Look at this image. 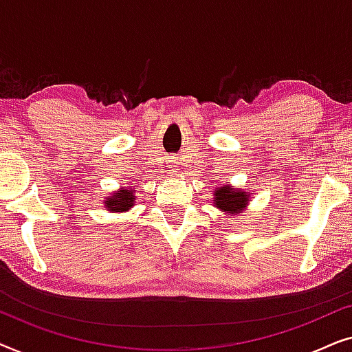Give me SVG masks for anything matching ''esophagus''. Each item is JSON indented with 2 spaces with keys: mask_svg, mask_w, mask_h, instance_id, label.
Here are the masks:
<instances>
[{
  "mask_svg": "<svg viewBox=\"0 0 352 352\" xmlns=\"http://www.w3.org/2000/svg\"><path fill=\"white\" fill-rule=\"evenodd\" d=\"M176 163H177V162H171V165H170V166H171V171H176V168H177Z\"/></svg>",
  "mask_w": 352,
  "mask_h": 352,
  "instance_id": "esophagus-1",
  "label": "esophagus"
}]
</instances>
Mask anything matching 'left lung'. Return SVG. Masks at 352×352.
Returning <instances> with one entry per match:
<instances>
[{"label": "left lung", "instance_id": "1", "mask_svg": "<svg viewBox=\"0 0 352 352\" xmlns=\"http://www.w3.org/2000/svg\"><path fill=\"white\" fill-rule=\"evenodd\" d=\"M250 201V192H245L237 187L223 186L219 189L214 190V200L213 205L221 211L230 214H239L242 213L245 206Z\"/></svg>", "mask_w": 352, "mask_h": 352}]
</instances>
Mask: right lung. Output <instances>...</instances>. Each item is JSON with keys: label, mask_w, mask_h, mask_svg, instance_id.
Here are the masks:
<instances>
[{"label": "right lung", "mask_w": 352, "mask_h": 352, "mask_svg": "<svg viewBox=\"0 0 352 352\" xmlns=\"http://www.w3.org/2000/svg\"><path fill=\"white\" fill-rule=\"evenodd\" d=\"M134 201H136V195L133 189H120L118 192H112V195L104 201V205L109 211L123 213V211L133 208Z\"/></svg>", "instance_id": "1"}]
</instances>
